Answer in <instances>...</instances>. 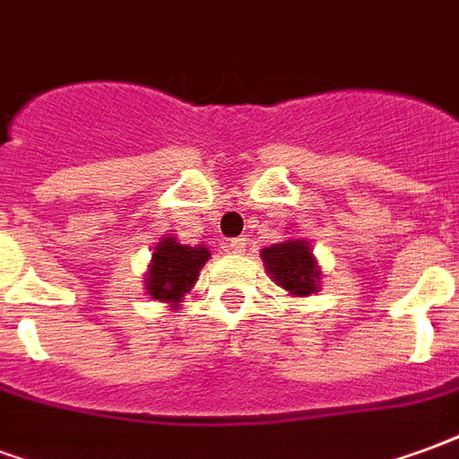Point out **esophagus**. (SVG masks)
I'll return each instance as SVG.
<instances>
[{
    "mask_svg": "<svg viewBox=\"0 0 459 459\" xmlns=\"http://www.w3.org/2000/svg\"><path fill=\"white\" fill-rule=\"evenodd\" d=\"M227 247H230V252L232 254H242L244 249H247V239H244V237H237V239H230Z\"/></svg>",
    "mask_w": 459,
    "mask_h": 459,
    "instance_id": "obj_1",
    "label": "esophagus"
}]
</instances>
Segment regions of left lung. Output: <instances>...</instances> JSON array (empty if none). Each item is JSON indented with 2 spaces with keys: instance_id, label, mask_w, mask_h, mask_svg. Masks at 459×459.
Returning a JSON list of instances; mask_svg holds the SVG:
<instances>
[{
  "instance_id": "left-lung-1",
  "label": "left lung",
  "mask_w": 459,
  "mask_h": 459,
  "mask_svg": "<svg viewBox=\"0 0 459 459\" xmlns=\"http://www.w3.org/2000/svg\"><path fill=\"white\" fill-rule=\"evenodd\" d=\"M264 266L271 279L286 289L290 296H310L317 293L320 269L306 239H286L281 244H271L262 252Z\"/></svg>"
}]
</instances>
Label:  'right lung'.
<instances>
[{"label":"right lung","instance_id":"obj_1","mask_svg":"<svg viewBox=\"0 0 459 459\" xmlns=\"http://www.w3.org/2000/svg\"><path fill=\"white\" fill-rule=\"evenodd\" d=\"M210 259L205 244L188 247L176 237H163L152 254L149 273H146V293L153 300L178 307L180 299L195 286L200 269Z\"/></svg>","mask_w":459,"mask_h":459}]
</instances>
